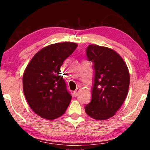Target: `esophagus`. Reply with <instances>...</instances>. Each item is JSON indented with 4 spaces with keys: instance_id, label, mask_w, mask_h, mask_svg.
<instances>
[{
    "instance_id": "34e87169",
    "label": "esophagus",
    "mask_w": 150,
    "mask_h": 150,
    "mask_svg": "<svg viewBox=\"0 0 150 150\" xmlns=\"http://www.w3.org/2000/svg\"><path fill=\"white\" fill-rule=\"evenodd\" d=\"M79 91H80V88H76V90L74 91V92H73V95H74L75 96H77L79 92Z\"/></svg>"
}]
</instances>
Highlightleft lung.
<instances>
[{
    "instance_id": "8db88e82",
    "label": "left lung",
    "mask_w": 150,
    "mask_h": 150,
    "mask_svg": "<svg viewBox=\"0 0 150 150\" xmlns=\"http://www.w3.org/2000/svg\"><path fill=\"white\" fill-rule=\"evenodd\" d=\"M86 54L94 63L95 77L92 98L85 106V112L95 120H106L115 115L125 100L130 73L122 58L110 48L91 44Z\"/></svg>"
}]
</instances>
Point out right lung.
I'll return each instance as SVG.
<instances>
[{
	"label": "right lung",
	"mask_w": 150,
	"mask_h": 150,
	"mask_svg": "<svg viewBox=\"0 0 150 150\" xmlns=\"http://www.w3.org/2000/svg\"><path fill=\"white\" fill-rule=\"evenodd\" d=\"M77 44L57 43L45 47L35 54L23 75V91L30 107L47 120L62 116L72 96L66 88L60 68Z\"/></svg>",
	"instance_id": "obj_1"
}]
</instances>
